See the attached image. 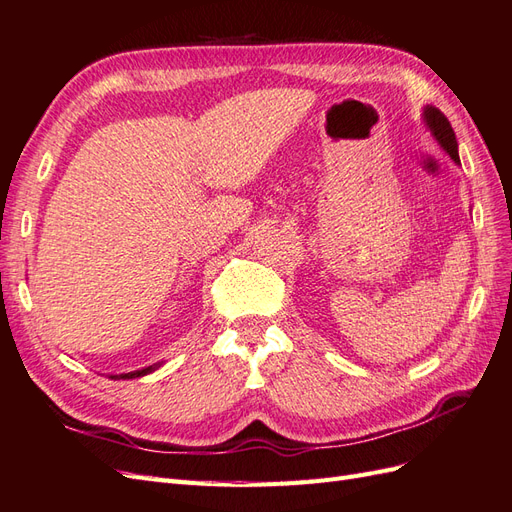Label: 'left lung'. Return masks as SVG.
I'll return each mask as SVG.
<instances>
[{
	"label": "left lung",
	"mask_w": 512,
	"mask_h": 512,
	"mask_svg": "<svg viewBox=\"0 0 512 512\" xmlns=\"http://www.w3.org/2000/svg\"><path fill=\"white\" fill-rule=\"evenodd\" d=\"M424 123L430 129L432 138L441 144V149L448 153L456 164H461V160H458V142L454 136V129H452L450 121L445 119V114L439 112L437 108L426 106L424 108Z\"/></svg>",
	"instance_id": "left-lung-1"
}]
</instances>
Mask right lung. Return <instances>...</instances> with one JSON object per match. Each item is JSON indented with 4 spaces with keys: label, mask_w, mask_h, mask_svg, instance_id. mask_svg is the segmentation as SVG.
Segmentation results:
<instances>
[{
    "label": "right lung",
    "mask_w": 512,
    "mask_h": 512,
    "mask_svg": "<svg viewBox=\"0 0 512 512\" xmlns=\"http://www.w3.org/2000/svg\"><path fill=\"white\" fill-rule=\"evenodd\" d=\"M162 363H155V365H149V368H142V370H136V372H127V374H114L110 378H114V381H119V378H138V376H144V374H151L153 370L160 368Z\"/></svg>",
    "instance_id": "obj_1"
}]
</instances>
